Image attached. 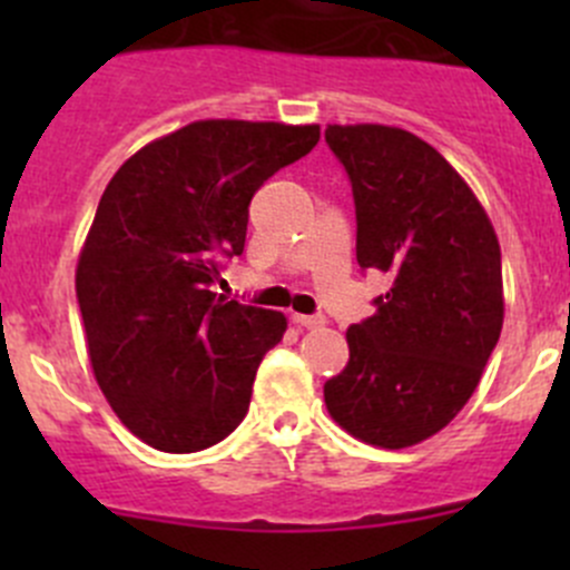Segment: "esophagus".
<instances>
[{
    "instance_id": "obj_1",
    "label": "esophagus",
    "mask_w": 570,
    "mask_h": 570,
    "mask_svg": "<svg viewBox=\"0 0 570 570\" xmlns=\"http://www.w3.org/2000/svg\"><path fill=\"white\" fill-rule=\"evenodd\" d=\"M292 322H295L297 327H306V331H312V327L325 325V317H322V314H295Z\"/></svg>"
}]
</instances>
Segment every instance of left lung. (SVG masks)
<instances>
[{
	"instance_id": "obj_1",
	"label": "left lung",
	"mask_w": 570,
	"mask_h": 570,
	"mask_svg": "<svg viewBox=\"0 0 570 570\" xmlns=\"http://www.w3.org/2000/svg\"><path fill=\"white\" fill-rule=\"evenodd\" d=\"M353 187L355 258L392 289L350 325V361L325 383L331 416L402 450L439 433L474 394L502 333V253L458 170L411 131L327 126Z\"/></svg>"
}]
</instances>
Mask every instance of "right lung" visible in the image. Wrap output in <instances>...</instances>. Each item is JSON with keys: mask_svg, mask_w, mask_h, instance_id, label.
<instances>
[{"mask_svg": "<svg viewBox=\"0 0 570 570\" xmlns=\"http://www.w3.org/2000/svg\"><path fill=\"white\" fill-rule=\"evenodd\" d=\"M320 126L195 120L126 159L77 264V301L101 392L163 452L237 430L286 317L212 292L243 256L256 189L306 157Z\"/></svg>", "mask_w": 570, "mask_h": 570, "instance_id": "1", "label": "right lung"}]
</instances>
